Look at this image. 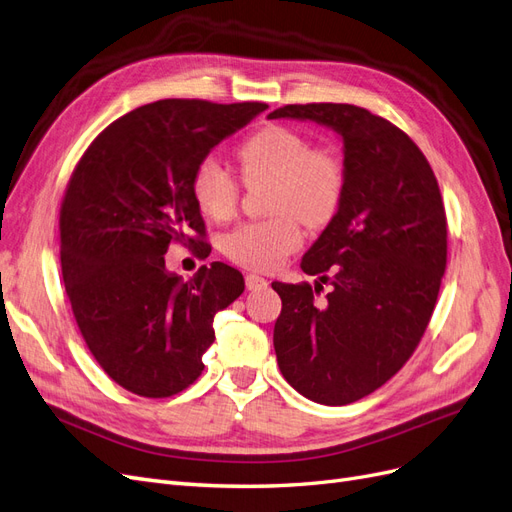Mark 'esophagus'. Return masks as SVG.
Here are the masks:
<instances>
[{
  "label": "esophagus",
  "mask_w": 512,
  "mask_h": 512,
  "mask_svg": "<svg viewBox=\"0 0 512 512\" xmlns=\"http://www.w3.org/2000/svg\"><path fill=\"white\" fill-rule=\"evenodd\" d=\"M244 283H246V289L249 291H257V289H266L268 287V280L259 276V274H246L244 276Z\"/></svg>",
  "instance_id": "obj_1"
}]
</instances>
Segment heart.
I'll return each mask as SVG.
<instances>
[{
	"instance_id": "heart-1",
	"label": "heart",
	"mask_w": 512,
	"mask_h": 512,
	"mask_svg": "<svg viewBox=\"0 0 512 512\" xmlns=\"http://www.w3.org/2000/svg\"><path fill=\"white\" fill-rule=\"evenodd\" d=\"M240 180L263 183L268 217L244 221L223 236L225 255L238 266L276 270L302 242L300 221L323 227L336 217L346 191V168L334 146H308L300 131L266 125L236 148ZM191 197L202 214L225 221L236 212L240 183L217 157H204L191 174Z\"/></svg>"
}]
</instances>
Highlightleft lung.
Masks as SVG:
<instances>
[{
    "instance_id": "left-lung-1",
    "label": "left lung",
    "mask_w": 512,
    "mask_h": 512,
    "mask_svg": "<svg viewBox=\"0 0 512 512\" xmlns=\"http://www.w3.org/2000/svg\"><path fill=\"white\" fill-rule=\"evenodd\" d=\"M344 144L346 191L302 259L319 283H272L274 351L304 398L344 406L385 385L419 346L447 268V214L430 161L400 127L353 104H289ZM323 284L330 293L319 301Z\"/></svg>"
}]
</instances>
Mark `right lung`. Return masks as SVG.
Instances as JSON below:
<instances>
[{"mask_svg":"<svg viewBox=\"0 0 512 512\" xmlns=\"http://www.w3.org/2000/svg\"><path fill=\"white\" fill-rule=\"evenodd\" d=\"M268 106L159 100L112 121L70 176L59 210L61 274L80 336L97 364L142 398L197 381L212 319L244 291L214 261L191 280L166 270L170 244L208 257L191 174L210 148Z\"/></svg>","mask_w":512,"mask_h":512,"instance_id":"obj_1","label":"right lung"}]
</instances>
